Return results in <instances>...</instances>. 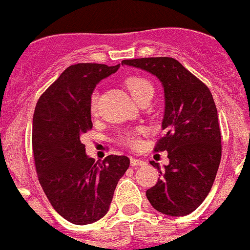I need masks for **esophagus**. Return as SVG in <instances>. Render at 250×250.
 <instances>
[{
    "label": "esophagus",
    "mask_w": 250,
    "mask_h": 250,
    "mask_svg": "<svg viewBox=\"0 0 250 250\" xmlns=\"http://www.w3.org/2000/svg\"><path fill=\"white\" fill-rule=\"evenodd\" d=\"M130 163H131L132 167H142V166H146V162H145L144 159L135 158V157L130 158Z\"/></svg>",
    "instance_id": "1"
}]
</instances>
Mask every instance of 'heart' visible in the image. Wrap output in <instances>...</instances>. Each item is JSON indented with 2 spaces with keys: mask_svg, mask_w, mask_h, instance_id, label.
Listing matches in <instances>:
<instances>
[{
  "mask_svg": "<svg viewBox=\"0 0 250 250\" xmlns=\"http://www.w3.org/2000/svg\"><path fill=\"white\" fill-rule=\"evenodd\" d=\"M125 84L126 88L129 89V92L131 93V96L134 97L135 101L139 102L140 99L144 98L145 96H148V94H153V85L151 84L148 80L144 77H140V76H132L129 77L125 81ZM96 103H97V96L93 94L91 97V111L92 113H96ZM141 132V130H136V131H127L125 134H123L120 136V141L125 145H129L131 147L139 146L140 140H139V134Z\"/></svg>",
  "mask_w": 250,
  "mask_h": 250,
  "instance_id": "b5f03b06",
  "label": "heart"
}]
</instances>
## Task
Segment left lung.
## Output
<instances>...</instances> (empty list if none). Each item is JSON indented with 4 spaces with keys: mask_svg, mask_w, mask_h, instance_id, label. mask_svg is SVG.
<instances>
[{
    "mask_svg": "<svg viewBox=\"0 0 250 250\" xmlns=\"http://www.w3.org/2000/svg\"><path fill=\"white\" fill-rule=\"evenodd\" d=\"M123 65L156 76L165 91V136L154 151H167L165 169L146 191L151 205L168 216H185L201 205L215 182L221 161V132L216 104L208 85L173 58L124 60Z\"/></svg>",
    "mask_w": 250,
    "mask_h": 250,
    "instance_id": "8db88e82",
    "label": "left lung"
}]
</instances>
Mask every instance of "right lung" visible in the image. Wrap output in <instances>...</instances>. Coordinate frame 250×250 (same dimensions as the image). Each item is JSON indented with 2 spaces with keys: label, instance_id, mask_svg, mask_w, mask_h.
Segmentation results:
<instances>
[{
  "label": "right lung",
  "instance_id": "add662e5",
  "mask_svg": "<svg viewBox=\"0 0 250 250\" xmlns=\"http://www.w3.org/2000/svg\"><path fill=\"white\" fill-rule=\"evenodd\" d=\"M120 67L76 63L66 68L38 101L33 116V153L39 183L55 208L75 225H88L108 212L126 156L96 162L81 136L91 130V97L96 85Z\"/></svg>",
  "mask_w": 250,
  "mask_h": 250
}]
</instances>
